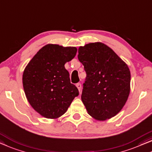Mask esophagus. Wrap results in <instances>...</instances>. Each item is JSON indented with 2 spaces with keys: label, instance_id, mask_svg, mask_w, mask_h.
<instances>
[{
  "label": "esophagus",
  "instance_id": "34e87169",
  "mask_svg": "<svg viewBox=\"0 0 152 152\" xmlns=\"http://www.w3.org/2000/svg\"><path fill=\"white\" fill-rule=\"evenodd\" d=\"M76 86H77V88H78L79 91L80 92V91H81V83H77V84H76Z\"/></svg>",
  "mask_w": 152,
  "mask_h": 152
}]
</instances>
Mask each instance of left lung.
Instances as JSON below:
<instances>
[{
	"label": "left lung",
	"mask_w": 152,
	"mask_h": 152,
	"mask_svg": "<svg viewBox=\"0 0 152 152\" xmlns=\"http://www.w3.org/2000/svg\"><path fill=\"white\" fill-rule=\"evenodd\" d=\"M78 53L86 72L81 101L88 114L101 121L113 118L124 107L130 92L128 66L99 42L80 47Z\"/></svg>",
	"instance_id": "obj_1"
}]
</instances>
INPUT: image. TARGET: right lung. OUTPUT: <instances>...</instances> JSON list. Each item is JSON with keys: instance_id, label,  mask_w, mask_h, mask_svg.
Listing matches in <instances>:
<instances>
[{"instance_id": "add662e5", "label": "right lung", "mask_w": 152, "mask_h": 152, "mask_svg": "<svg viewBox=\"0 0 152 152\" xmlns=\"http://www.w3.org/2000/svg\"><path fill=\"white\" fill-rule=\"evenodd\" d=\"M77 51L75 47L48 44L38 50L24 70L23 85L26 97L31 106L44 117H60L79 95L64 67Z\"/></svg>"}]
</instances>
